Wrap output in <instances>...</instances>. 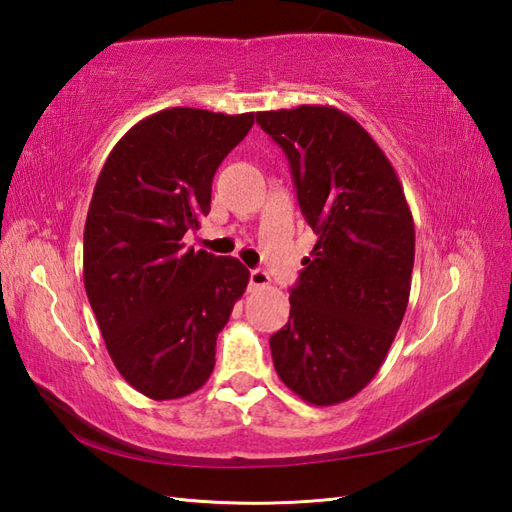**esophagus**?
<instances>
[{"instance_id": "esophagus-1", "label": "esophagus", "mask_w": 512, "mask_h": 512, "mask_svg": "<svg viewBox=\"0 0 512 512\" xmlns=\"http://www.w3.org/2000/svg\"><path fill=\"white\" fill-rule=\"evenodd\" d=\"M268 284H270V277L266 270H259V268L250 270V288H264Z\"/></svg>"}]
</instances>
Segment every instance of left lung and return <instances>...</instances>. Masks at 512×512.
Masks as SVG:
<instances>
[{
	"label": "left lung",
	"mask_w": 512,
	"mask_h": 512,
	"mask_svg": "<svg viewBox=\"0 0 512 512\" xmlns=\"http://www.w3.org/2000/svg\"><path fill=\"white\" fill-rule=\"evenodd\" d=\"M284 149L297 200L317 233L270 336L279 378L310 405L356 396L383 365L405 317L416 231L405 191L376 140L330 105L259 112Z\"/></svg>",
	"instance_id": "1"
}]
</instances>
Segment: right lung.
<instances>
[{"label":"right lung","mask_w":512,"mask_h":512,"mask_svg":"<svg viewBox=\"0 0 512 512\" xmlns=\"http://www.w3.org/2000/svg\"><path fill=\"white\" fill-rule=\"evenodd\" d=\"M253 114L171 107L136 123L96 180L83 233V281L105 347L151 400L193 394L250 273L235 257L184 248L211 211V182Z\"/></svg>","instance_id":"1"}]
</instances>
